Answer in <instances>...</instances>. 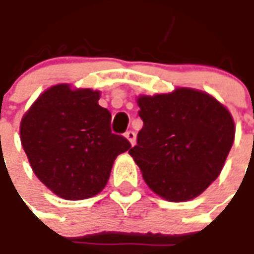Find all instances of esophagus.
I'll use <instances>...</instances> for the list:
<instances>
[{"mask_svg":"<svg viewBox=\"0 0 254 254\" xmlns=\"http://www.w3.org/2000/svg\"><path fill=\"white\" fill-rule=\"evenodd\" d=\"M124 136L131 142V145H134V143H135V132H134V131H131V130L127 131V132L124 134Z\"/></svg>","mask_w":254,"mask_h":254,"instance_id":"esophagus-1","label":"esophagus"}]
</instances>
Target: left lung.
<instances>
[{
	"instance_id": "obj_1",
	"label": "left lung",
	"mask_w": 254,
	"mask_h": 254,
	"mask_svg": "<svg viewBox=\"0 0 254 254\" xmlns=\"http://www.w3.org/2000/svg\"><path fill=\"white\" fill-rule=\"evenodd\" d=\"M138 105L143 127L128 153L147 186L174 202L197 197L219 176L233 146L230 112L193 89L143 95Z\"/></svg>"
}]
</instances>
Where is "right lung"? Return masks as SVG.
I'll use <instances>...</instances> for the list:
<instances>
[{"mask_svg": "<svg viewBox=\"0 0 254 254\" xmlns=\"http://www.w3.org/2000/svg\"><path fill=\"white\" fill-rule=\"evenodd\" d=\"M100 93L57 84L21 119L20 139L38 179L59 197L84 199L105 188L115 159L131 143L111 130Z\"/></svg>", "mask_w": 254, "mask_h": 254, "instance_id": "1", "label": "right lung"}]
</instances>
